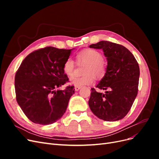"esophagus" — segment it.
I'll return each mask as SVG.
<instances>
[{"instance_id":"34e87169","label":"esophagus","mask_w":159,"mask_h":159,"mask_svg":"<svg viewBox=\"0 0 159 159\" xmlns=\"http://www.w3.org/2000/svg\"><path fill=\"white\" fill-rule=\"evenodd\" d=\"M81 89L80 87H75V91H78Z\"/></svg>"}]
</instances>
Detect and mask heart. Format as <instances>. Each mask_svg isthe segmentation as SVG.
Returning <instances> with one entry per match:
<instances>
[{"label": "heart", "instance_id": "obj_1", "mask_svg": "<svg viewBox=\"0 0 159 159\" xmlns=\"http://www.w3.org/2000/svg\"><path fill=\"white\" fill-rule=\"evenodd\" d=\"M102 53L93 49H86L80 52L77 56V59L80 63L87 64L84 70V76H74L70 80V84L75 87H82L84 85L92 84L94 82V75L98 78H102L105 75L106 67L103 61ZM74 61L71 57L67 59L63 66L64 74L71 77L74 74Z\"/></svg>", "mask_w": 159, "mask_h": 159}]
</instances>
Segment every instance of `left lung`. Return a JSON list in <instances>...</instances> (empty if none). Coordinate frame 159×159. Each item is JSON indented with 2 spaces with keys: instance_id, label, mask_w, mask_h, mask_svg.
Instances as JSON below:
<instances>
[{
  "instance_id": "8db88e82",
  "label": "left lung",
  "mask_w": 159,
  "mask_h": 159,
  "mask_svg": "<svg viewBox=\"0 0 159 159\" xmlns=\"http://www.w3.org/2000/svg\"><path fill=\"white\" fill-rule=\"evenodd\" d=\"M89 48L102 49L106 57L105 74L96 88L106 90L99 93L91 88L89 106L98 118L106 121L125 117L138 93L140 70L135 57L125 47L109 41H100Z\"/></svg>"
}]
</instances>
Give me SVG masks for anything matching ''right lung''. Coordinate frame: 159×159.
I'll list each match as a JSON object with an SVG mask.
<instances>
[{"label":"right lung","mask_w":159,"mask_h":159,"mask_svg":"<svg viewBox=\"0 0 159 159\" xmlns=\"http://www.w3.org/2000/svg\"><path fill=\"white\" fill-rule=\"evenodd\" d=\"M72 50L46 47L30 53L19 67L14 80L16 101L33 123L50 125L65 113L75 89L57 88L68 81L63 66Z\"/></svg>","instance_id":"right-lung-1"}]
</instances>
